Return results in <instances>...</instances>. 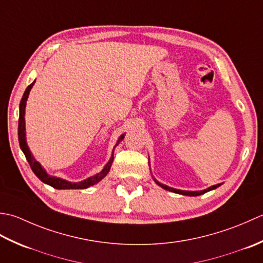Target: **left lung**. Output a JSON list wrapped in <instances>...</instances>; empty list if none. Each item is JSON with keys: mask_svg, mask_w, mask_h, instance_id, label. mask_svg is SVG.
<instances>
[{"mask_svg": "<svg viewBox=\"0 0 263 263\" xmlns=\"http://www.w3.org/2000/svg\"><path fill=\"white\" fill-rule=\"evenodd\" d=\"M155 183L161 186L162 189H164V190L170 191V192H174V193H177V194H183V195H189V196H197V195L204 194V193H206V192H209V191H211V190L217 189V187L219 186V185H214V186L209 187V189H206V190H204V191H200V192H189V191H179V190H176V189H171V187H169V186H165V185H163V184H160L159 181H157V180H155Z\"/></svg>", "mask_w": 263, "mask_h": 263, "instance_id": "8db88e82", "label": "left lung"}]
</instances>
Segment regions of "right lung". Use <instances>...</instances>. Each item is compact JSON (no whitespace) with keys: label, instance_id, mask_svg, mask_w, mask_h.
I'll use <instances>...</instances> for the list:
<instances>
[{"label":"right lung","instance_id":"1","mask_svg":"<svg viewBox=\"0 0 263 263\" xmlns=\"http://www.w3.org/2000/svg\"><path fill=\"white\" fill-rule=\"evenodd\" d=\"M35 84L31 83L28 87L26 88L25 93L23 95V99H21L20 101V114H19V125H18V137H19V145H20V148L23 149V152L25 154V157L27 159V161H28L29 165L31 170L34 171V174L39 177V178L43 181V183H45L47 185H50L52 187H54V189L57 190H84V189H87V187L89 186H93L95 185L96 183H99V181L101 179H103L104 177L108 175L109 170L111 168V164H112V161H114V153H112V157L110 159V161L108 162V164L105 165L104 169L101 171V173H99L98 175H95L93 177H89V178L85 179L83 181H80V183H69V181L67 180H63L61 178H57V177H51L47 175L45 173V170L42 168V165L36 161V160L34 159L33 155H31L30 151L28 146H27V143H26V128H25V108H26V101L27 99H28V95H29V92L31 87H33V85ZM125 137V135H121L119 141H118V143H119L122 138ZM117 143V145H118Z\"/></svg>","mask_w":263,"mask_h":263}]
</instances>
